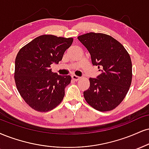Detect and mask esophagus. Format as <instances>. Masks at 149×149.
Returning a JSON list of instances; mask_svg holds the SVG:
<instances>
[{"mask_svg":"<svg viewBox=\"0 0 149 149\" xmlns=\"http://www.w3.org/2000/svg\"><path fill=\"white\" fill-rule=\"evenodd\" d=\"M71 78H72V79L73 80H75V81H78V80H79L80 79V77L77 76L76 75H72V76H71Z\"/></svg>","mask_w":149,"mask_h":149,"instance_id":"34e87169","label":"esophagus"}]
</instances>
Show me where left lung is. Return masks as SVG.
<instances>
[{
    "label": "left lung",
    "instance_id": "8db88e82",
    "mask_svg": "<svg viewBox=\"0 0 149 149\" xmlns=\"http://www.w3.org/2000/svg\"><path fill=\"white\" fill-rule=\"evenodd\" d=\"M91 55L93 65L101 73L89 78L83 92L87 103L101 112L112 110L124 99L132 82V62L121 43L110 35L89 33L78 37Z\"/></svg>",
    "mask_w": 149,
    "mask_h": 149
}]
</instances>
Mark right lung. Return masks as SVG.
<instances>
[{"label": "right lung", "mask_w": 149, "mask_h": 149, "mask_svg": "<svg viewBox=\"0 0 149 149\" xmlns=\"http://www.w3.org/2000/svg\"><path fill=\"white\" fill-rule=\"evenodd\" d=\"M73 40L71 37L44 35L19 50L15 60L14 80L21 97L35 110L48 112L63 100L71 77L52 72L51 65L62 60Z\"/></svg>", "instance_id": "obj_1"}]
</instances>
